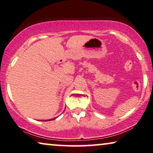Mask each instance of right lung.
Here are the masks:
<instances>
[{
    "mask_svg": "<svg viewBox=\"0 0 153 153\" xmlns=\"http://www.w3.org/2000/svg\"><path fill=\"white\" fill-rule=\"evenodd\" d=\"M55 119H56V118H55Z\"/></svg>",
    "mask_w": 153,
    "mask_h": 153,
    "instance_id": "obj_1",
    "label": "right lung"
}]
</instances>
